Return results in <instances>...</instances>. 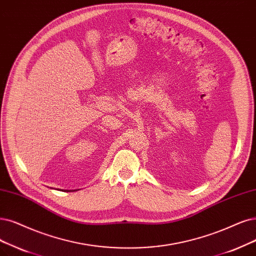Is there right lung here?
<instances>
[{"mask_svg": "<svg viewBox=\"0 0 256 256\" xmlns=\"http://www.w3.org/2000/svg\"><path fill=\"white\" fill-rule=\"evenodd\" d=\"M68 192H70V191H68Z\"/></svg>", "mask_w": 256, "mask_h": 256, "instance_id": "obj_1", "label": "right lung"}]
</instances>
